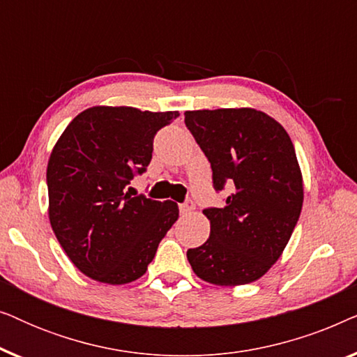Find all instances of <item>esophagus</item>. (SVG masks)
Here are the masks:
<instances>
[{
    "label": "esophagus",
    "instance_id": "34e87169",
    "mask_svg": "<svg viewBox=\"0 0 357 357\" xmlns=\"http://www.w3.org/2000/svg\"><path fill=\"white\" fill-rule=\"evenodd\" d=\"M193 208H195V204H193L192 199H187V202L180 204V213H182V214H188L190 211H192Z\"/></svg>",
    "mask_w": 357,
    "mask_h": 357
}]
</instances>
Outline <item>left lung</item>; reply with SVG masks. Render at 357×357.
<instances>
[{"label":"left lung","instance_id":"8db88e82","mask_svg":"<svg viewBox=\"0 0 357 357\" xmlns=\"http://www.w3.org/2000/svg\"><path fill=\"white\" fill-rule=\"evenodd\" d=\"M185 125L213 170L231 188L222 208H206L211 232L188 248L195 275L218 286L257 281L276 263L299 221L304 188L294 144L275 119L255 109L185 112Z\"/></svg>","mask_w":357,"mask_h":357}]
</instances>
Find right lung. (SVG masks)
<instances>
[{
	"label": "right lung",
	"mask_w": 357,
	"mask_h": 357,
	"mask_svg": "<svg viewBox=\"0 0 357 357\" xmlns=\"http://www.w3.org/2000/svg\"><path fill=\"white\" fill-rule=\"evenodd\" d=\"M177 116L91 107L56 141L47 167L48 216L63 250L92 280H138L177 221V203L131 197L126 190L135 175L146 172L155 133Z\"/></svg>",
	"instance_id": "right-lung-1"
}]
</instances>
